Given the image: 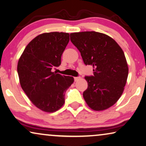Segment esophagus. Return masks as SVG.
<instances>
[{
    "mask_svg": "<svg viewBox=\"0 0 146 146\" xmlns=\"http://www.w3.org/2000/svg\"><path fill=\"white\" fill-rule=\"evenodd\" d=\"M79 79H80V77H74V80H75V81H77V80H78Z\"/></svg>",
    "mask_w": 146,
    "mask_h": 146,
    "instance_id": "34e87169",
    "label": "esophagus"
}]
</instances>
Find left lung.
Returning a JSON list of instances; mask_svg holds the SVG:
<instances>
[{"mask_svg": "<svg viewBox=\"0 0 146 146\" xmlns=\"http://www.w3.org/2000/svg\"><path fill=\"white\" fill-rule=\"evenodd\" d=\"M70 39L84 64L94 68V75L84 77L88 88L83 98L87 105L95 111L111 107L123 94L129 74L123 50L114 39L98 32L73 33Z\"/></svg>", "mask_w": 146, "mask_h": 146, "instance_id": "8db88e82", "label": "left lung"}]
</instances>
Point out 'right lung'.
<instances>
[{
  "mask_svg": "<svg viewBox=\"0 0 146 146\" xmlns=\"http://www.w3.org/2000/svg\"><path fill=\"white\" fill-rule=\"evenodd\" d=\"M69 41V34L45 33L33 39L17 63L20 85L36 108L52 113L65 103V92L73 84V77L52 72L61 64V57Z\"/></svg>",
  "mask_w": 146,
  "mask_h": 146,
  "instance_id": "right-lung-1",
  "label": "right lung"
}]
</instances>
